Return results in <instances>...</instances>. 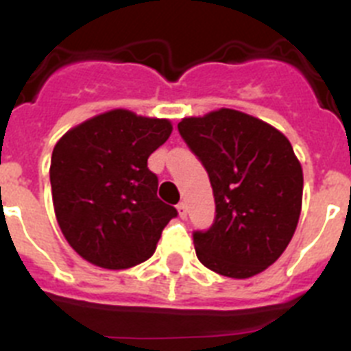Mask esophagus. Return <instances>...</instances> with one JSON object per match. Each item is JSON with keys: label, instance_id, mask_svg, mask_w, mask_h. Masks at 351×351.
Wrapping results in <instances>:
<instances>
[{"label": "esophagus", "instance_id": "34e87169", "mask_svg": "<svg viewBox=\"0 0 351 351\" xmlns=\"http://www.w3.org/2000/svg\"><path fill=\"white\" fill-rule=\"evenodd\" d=\"M178 213H179V216H181L182 219H186V216H188V209H186V204L184 202H181L178 206Z\"/></svg>", "mask_w": 351, "mask_h": 351}]
</instances>
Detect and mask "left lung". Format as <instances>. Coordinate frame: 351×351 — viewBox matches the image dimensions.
I'll return each mask as SVG.
<instances>
[{
  "label": "left lung",
  "mask_w": 351,
  "mask_h": 351,
  "mask_svg": "<svg viewBox=\"0 0 351 351\" xmlns=\"http://www.w3.org/2000/svg\"><path fill=\"white\" fill-rule=\"evenodd\" d=\"M181 137L209 173L216 219L195 232L198 260L246 280L283 255L302 209L304 176L290 141L265 121L234 108L182 117Z\"/></svg>",
  "instance_id": "obj_1"
}]
</instances>
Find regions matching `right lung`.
<instances>
[{
	"label": "right lung",
	"mask_w": 351,
	"mask_h": 351,
	"mask_svg": "<svg viewBox=\"0 0 351 351\" xmlns=\"http://www.w3.org/2000/svg\"><path fill=\"white\" fill-rule=\"evenodd\" d=\"M170 133V119L112 108L56 142L49 170L56 219L86 262L119 271L153 256L178 210L158 198L147 158Z\"/></svg>",
	"instance_id": "1"
}]
</instances>
